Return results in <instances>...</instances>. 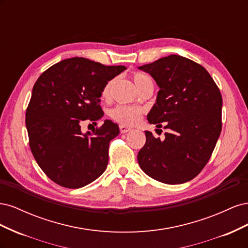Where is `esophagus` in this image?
I'll use <instances>...</instances> for the list:
<instances>
[{
  "mask_svg": "<svg viewBox=\"0 0 248 248\" xmlns=\"http://www.w3.org/2000/svg\"><path fill=\"white\" fill-rule=\"evenodd\" d=\"M130 130L131 128H129V127H126L125 125H120V131H121V133H126Z\"/></svg>",
  "mask_w": 248,
  "mask_h": 248,
  "instance_id": "1",
  "label": "esophagus"
}]
</instances>
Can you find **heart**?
Returning a JSON list of instances; mask_svg holds the SVG:
<instances>
[{"instance_id": "1", "label": "heart", "mask_w": 248, "mask_h": 248, "mask_svg": "<svg viewBox=\"0 0 248 248\" xmlns=\"http://www.w3.org/2000/svg\"><path fill=\"white\" fill-rule=\"evenodd\" d=\"M134 85L137 86L138 90H140L142 86L146 85L147 82L152 81V79L145 73L137 72L133 76ZM112 86V80H109L108 84L104 86L102 90V96L108 97L109 95L110 89ZM142 114V108L137 107H128V106H118L111 110V118L116 120L117 122L124 125H133L140 121V116Z\"/></svg>"}]
</instances>
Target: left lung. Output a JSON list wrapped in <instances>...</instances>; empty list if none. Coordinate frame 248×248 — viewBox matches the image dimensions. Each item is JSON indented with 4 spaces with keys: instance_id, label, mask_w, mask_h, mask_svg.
<instances>
[{
    "instance_id": "obj_1",
    "label": "left lung",
    "mask_w": 248,
    "mask_h": 248,
    "mask_svg": "<svg viewBox=\"0 0 248 248\" xmlns=\"http://www.w3.org/2000/svg\"><path fill=\"white\" fill-rule=\"evenodd\" d=\"M159 91L148 122L164 128V140L145 131L138 154L140 169L157 181L182 184L204 169L221 131L222 97L209 72L191 60L170 55L140 66Z\"/></svg>"
}]
</instances>
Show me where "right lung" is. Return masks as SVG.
<instances>
[{
  "instance_id": "1",
  "label": "right lung",
  "mask_w": 248,
  "mask_h": 248,
  "mask_svg": "<svg viewBox=\"0 0 248 248\" xmlns=\"http://www.w3.org/2000/svg\"><path fill=\"white\" fill-rule=\"evenodd\" d=\"M125 69L77 57L52 65L35 82L26 112L30 148L55 183L80 188L106 170L109 141L119 126L104 120L99 128L84 133L80 123L103 117L102 90Z\"/></svg>"
}]
</instances>
